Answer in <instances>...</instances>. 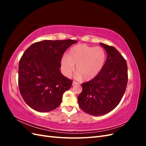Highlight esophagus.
Instances as JSON below:
<instances>
[{
	"instance_id": "obj_1",
	"label": "esophagus",
	"mask_w": 146,
	"mask_h": 146,
	"mask_svg": "<svg viewBox=\"0 0 146 146\" xmlns=\"http://www.w3.org/2000/svg\"><path fill=\"white\" fill-rule=\"evenodd\" d=\"M78 82H75V81H74V82H73V83H72V85H78Z\"/></svg>"
}]
</instances>
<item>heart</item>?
<instances>
[{"mask_svg":"<svg viewBox=\"0 0 146 146\" xmlns=\"http://www.w3.org/2000/svg\"><path fill=\"white\" fill-rule=\"evenodd\" d=\"M105 61V53L100 47L78 44L70 48L68 56L61 61V69L64 76L69 77L76 65L77 77L90 81L100 72Z\"/></svg>","mask_w":146,"mask_h":146,"instance_id":"heart-1","label":"heart"}]
</instances>
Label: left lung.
Masks as SVG:
<instances>
[{
	"label": "left lung",
	"instance_id": "obj_1",
	"mask_svg": "<svg viewBox=\"0 0 146 146\" xmlns=\"http://www.w3.org/2000/svg\"><path fill=\"white\" fill-rule=\"evenodd\" d=\"M107 52V58L99 74L82 84L78 103L85 113L92 116L111 111L120 102L128 82L126 60L115 47L100 43Z\"/></svg>",
	"mask_w": 146,
	"mask_h": 146
}]
</instances>
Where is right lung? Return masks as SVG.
<instances>
[{
    "label": "right lung",
    "instance_id": "add662e5",
    "mask_svg": "<svg viewBox=\"0 0 146 146\" xmlns=\"http://www.w3.org/2000/svg\"><path fill=\"white\" fill-rule=\"evenodd\" d=\"M77 41L44 40L33 43L19 63L18 86L21 96L30 107L48 112L59 107L64 92L72 81L61 73L64 52Z\"/></svg>",
    "mask_w": 146,
    "mask_h": 146
}]
</instances>
